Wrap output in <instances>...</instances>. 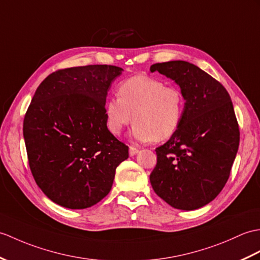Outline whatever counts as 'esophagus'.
I'll return each instance as SVG.
<instances>
[{"instance_id": "obj_1", "label": "esophagus", "mask_w": 260, "mask_h": 260, "mask_svg": "<svg viewBox=\"0 0 260 260\" xmlns=\"http://www.w3.org/2000/svg\"><path fill=\"white\" fill-rule=\"evenodd\" d=\"M138 152H140V149H138V148L129 146V156H134V155H136Z\"/></svg>"}]
</instances>
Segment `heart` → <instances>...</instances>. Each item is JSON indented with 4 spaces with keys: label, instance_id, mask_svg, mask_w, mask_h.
<instances>
[{
    "label": "heart",
    "instance_id": "1",
    "mask_svg": "<svg viewBox=\"0 0 260 260\" xmlns=\"http://www.w3.org/2000/svg\"><path fill=\"white\" fill-rule=\"evenodd\" d=\"M118 98L105 103L108 131L119 135L134 118L132 137L137 142H162L179 128L185 112V98L177 87L167 86L157 78L138 75L124 81Z\"/></svg>",
    "mask_w": 260,
    "mask_h": 260
}]
</instances>
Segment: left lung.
<instances>
[{
	"label": "left lung",
	"mask_w": 260,
	"mask_h": 260,
	"mask_svg": "<svg viewBox=\"0 0 260 260\" xmlns=\"http://www.w3.org/2000/svg\"><path fill=\"white\" fill-rule=\"evenodd\" d=\"M156 71L179 85L185 112L177 132L155 149L157 164L150 184L174 208H201L224 188L238 150L239 127L231 96L191 63H156L150 72Z\"/></svg>",
	"instance_id": "obj_1"
}]
</instances>
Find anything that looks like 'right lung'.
Listing matches in <instances>:
<instances>
[{
  "instance_id": "1",
  "label": "right lung",
  "mask_w": 260,
  "mask_h": 260,
  "mask_svg": "<svg viewBox=\"0 0 260 260\" xmlns=\"http://www.w3.org/2000/svg\"><path fill=\"white\" fill-rule=\"evenodd\" d=\"M123 69L87 65L58 70L40 84L23 122L28 165L57 205L84 209L110 192L128 147L108 131L104 107Z\"/></svg>"
}]
</instances>
